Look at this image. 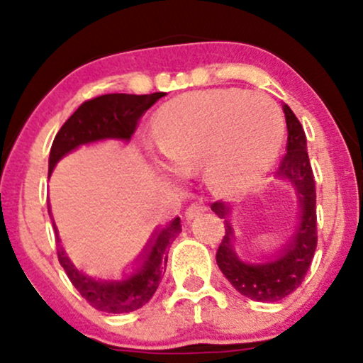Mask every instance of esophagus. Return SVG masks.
I'll return each instance as SVG.
<instances>
[{"instance_id": "obj_1", "label": "esophagus", "mask_w": 363, "mask_h": 363, "mask_svg": "<svg viewBox=\"0 0 363 363\" xmlns=\"http://www.w3.org/2000/svg\"><path fill=\"white\" fill-rule=\"evenodd\" d=\"M206 210H208L206 203H203V201L191 203V206L186 210V218H187V220H194L196 216H199L201 213H205Z\"/></svg>"}]
</instances>
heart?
Here are the masks:
<instances>
[{
  "instance_id": "1",
  "label": "heart",
  "mask_w": 363,
  "mask_h": 363,
  "mask_svg": "<svg viewBox=\"0 0 363 363\" xmlns=\"http://www.w3.org/2000/svg\"><path fill=\"white\" fill-rule=\"evenodd\" d=\"M157 147L179 176L203 169L213 193L251 189L277 160L283 118L273 99L244 90H203L172 99L153 123Z\"/></svg>"
}]
</instances>
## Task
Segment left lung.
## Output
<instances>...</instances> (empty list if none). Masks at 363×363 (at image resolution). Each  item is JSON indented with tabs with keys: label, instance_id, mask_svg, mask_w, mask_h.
I'll list each match as a JSON object with an SVG mask.
<instances>
[{
	"label": "left lung",
	"instance_id": "8db88e82",
	"mask_svg": "<svg viewBox=\"0 0 363 363\" xmlns=\"http://www.w3.org/2000/svg\"><path fill=\"white\" fill-rule=\"evenodd\" d=\"M286 121V153L278 167V177L294 186L301 203V222L272 259L264 262H244L237 256L232 240L234 228L228 222L230 206L222 201L211 210L225 220V235L216 251V264L232 286L244 297L257 302H278L297 290L306 278L318 245V216H315V181L307 153V140L301 121L289 106H283Z\"/></svg>",
	"mask_w": 363,
	"mask_h": 363
}]
</instances>
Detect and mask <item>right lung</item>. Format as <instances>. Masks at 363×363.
Masks as SVG:
<instances>
[{"instance_id":"right-lung-1","label":"right lung","mask_w":363,"mask_h":363,"mask_svg":"<svg viewBox=\"0 0 363 363\" xmlns=\"http://www.w3.org/2000/svg\"><path fill=\"white\" fill-rule=\"evenodd\" d=\"M164 95V91L150 95L107 94L83 102L73 112L72 118L62 124L52 141L51 153H49V174L66 153L73 152L80 145L101 140H131L141 116ZM179 232H181L179 216L165 228L153 232L147 247L140 254V266L124 280H95L89 274L78 272L66 256L65 249L60 244V235L56 234L57 259L74 289L80 291L82 297L91 307L109 314L133 312L143 307L157 291L158 283L167 268L165 249L179 235Z\"/></svg>"}]
</instances>
